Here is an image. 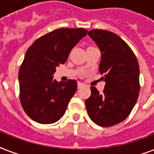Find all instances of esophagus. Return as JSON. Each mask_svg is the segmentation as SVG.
I'll return each instance as SVG.
<instances>
[{"label": "esophagus", "mask_w": 154, "mask_h": 154, "mask_svg": "<svg viewBox=\"0 0 154 154\" xmlns=\"http://www.w3.org/2000/svg\"><path fill=\"white\" fill-rule=\"evenodd\" d=\"M84 85H85L84 83H82V82H78V83H77V87H78V89L82 88V87H83Z\"/></svg>", "instance_id": "esophagus-1"}]
</instances>
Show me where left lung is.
<instances>
[{
    "label": "left lung",
    "mask_w": 154,
    "mask_h": 154,
    "mask_svg": "<svg viewBox=\"0 0 154 154\" xmlns=\"http://www.w3.org/2000/svg\"><path fill=\"white\" fill-rule=\"evenodd\" d=\"M101 53L99 71L105 82L100 94L91 86L85 100L89 117L103 127L119 124L131 112L140 91L139 65L134 52L117 34L102 29L88 32Z\"/></svg>",
    "instance_id": "1"
}]
</instances>
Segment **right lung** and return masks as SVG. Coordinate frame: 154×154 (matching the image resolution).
Wrapping results in <instances>:
<instances>
[{
  "mask_svg": "<svg viewBox=\"0 0 154 154\" xmlns=\"http://www.w3.org/2000/svg\"><path fill=\"white\" fill-rule=\"evenodd\" d=\"M83 28H62L36 40L19 70L20 100L26 114L41 124H52L65 114L77 91L75 80H53L56 68L67 60L75 45L87 35Z\"/></svg>",
  "mask_w": 154,
  "mask_h": 154,
  "instance_id": "obj_1",
  "label": "right lung"
}]
</instances>
